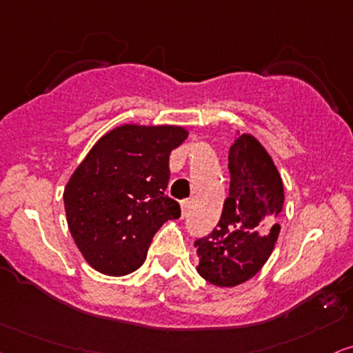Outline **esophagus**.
<instances>
[{
  "instance_id": "34e87169",
  "label": "esophagus",
  "mask_w": 353,
  "mask_h": 353,
  "mask_svg": "<svg viewBox=\"0 0 353 353\" xmlns=\"http://www.w3.org/2000/svg\"><path fill=\"white\" fill-rule=\"evenodd\" d=\"M181 213L182 218L187 216V213H189V200H182L181 202Z\"/></svg>"
}]
</instances>
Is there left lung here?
I'll use <instances>...</instances> for the list:
<instances>
[{
	"label": "left lung",
	"mask_w": 353,
	"mask_h": 353,
	"mask_svg": "<svg viewBox=\"0 0 353 353\" xmlns=\"http://www.w3.org/2000/svg\"><path fill=\"white\" fill-rule=\"evenodd\" d=\"M230 197L218 228L195 241L199 274L208 283L233 288L248 282L269 261L280 234L283 182L272 156L251 133L231 145Z\"/></svg>",
	"instance_id": "8db88e82"
}]
</instances>
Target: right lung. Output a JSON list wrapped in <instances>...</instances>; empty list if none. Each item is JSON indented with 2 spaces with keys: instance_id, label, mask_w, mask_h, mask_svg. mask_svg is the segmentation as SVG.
Returning <instances> with one entry per match:
<instances>
[{
  "instance_id": "obj_1",
  "label": "right lung",
  "mask_w": 353,
  "mask_h": 353,
  "mask_svg": "<svg viewBox=\"0 0 353 353\" xmlns=\"http://www.w3.org/2000/svg\"><path fill=\"white\" fill-rule=\"evenodd\" d=\"M189 137L181 125L122 123L102 135L63 192L70 233L92 269L122 276L143 265L151 239L181 216L164 195L169 154Z\"/></svg>"
}]
</instances>
